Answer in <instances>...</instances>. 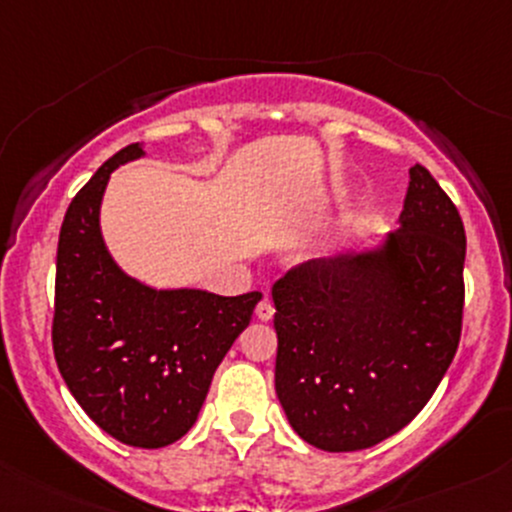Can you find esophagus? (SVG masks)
Returning a JSON list of instances; mask_svg holds the SVG:
<instances>
[{
    "mask_svg": "<svg viewBox=\"0 0 512 512\" xmlns=\"http://www.w3.org/2000/svg\"><path fill=\"white\" fill-rule=\"evenodd\" d=\"M255 316L260 318V320H272V316H274V306H272V301H269V299H262L260 303H257Z\"/></svg>",
    "mask_w": 512,
    "mask_h": 512,
    "instance_id": "34e87169",
    "label": "esophagus"
}]
</instances>
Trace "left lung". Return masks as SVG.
<instances>
[{
	"label": "left lung",
	"mask_w": 512,
	"mask_h": 512,
	"mask_svg": "<svg viewBox=\"0 0 512 512\" xmlns=\"http://www.w3.org/2000/svg\"><path fill=\"white\" fill-rule=\"evenodd\" d=\"M408 174L398 228L379 245L313 260L272 286L274 389L296 435L325 452L406 428L457 352L464 223L423 165Z\"/></svg>",
	"instance_id": "8db88e82"
}]
</instances>
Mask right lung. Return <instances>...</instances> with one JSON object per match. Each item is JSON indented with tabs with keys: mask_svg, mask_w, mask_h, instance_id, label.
Returning <instances> with one entry per match:
<instances>
[{
	"mask_svg": "<svg viewBox=\"0 0 512 512\" xmlns=\"http://www.w3.org/2000/svg\"><path fill=\"white\" fill-rule=\"evenodd\" d=\"M138 157L143 143L119 150L65 213L53 352L67 389L101 430L123 445L157 449L192 430L218 364L262 294L155 289L116 265L101 235V199L111 172Z\"/></svg>",
	"mask_w": 512,
	"mask_h": 512,
	"instance_id": "add662e5",
	"label": "right lung"
}]
</instances>
